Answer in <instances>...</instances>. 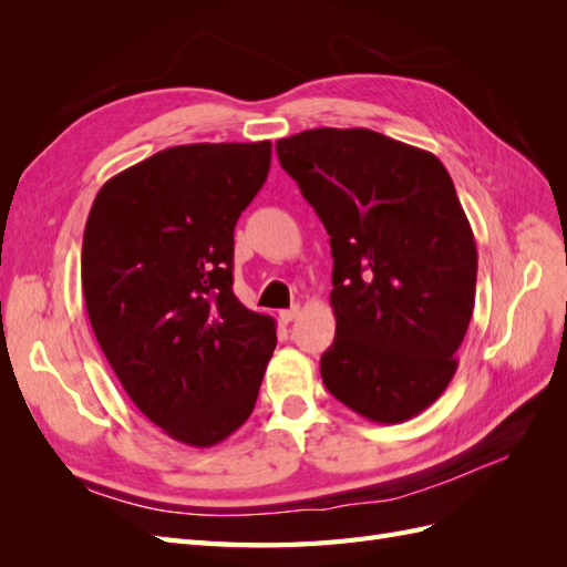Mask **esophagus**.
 <instances>
[{
	"label": "esophagus",
	"mask_w": 567,
	"mask_h": 567,
	"mask_svg": "<svg viewBox=\"0 0 567 567\" xmlns=\"http://www.w3.org/2000/svg\"><path fill=\"white\" fill-rule=\"evenodd\" d=\"M300 317V305H296V307H290V310H281L279 312V319L284 321V323H290V321H296Z\"/></svg>",
	"instance_id": "1"
}]
</instances>
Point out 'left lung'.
Returning a JSON list of instances; mask_svg holds the SVG:
<instances>
[{
    "label": "left lung",
    "mask_w": 567,
    "mask_h": 567,
    "mask_svg": "<svg viewBox=\"0 0 567 567\" xmlns=\"http://www.w3.org/2000/svg\"><path fill=\"white\" fill-rule=\"evenodd\" d=\"M277 156L331 236L323 385L369 421L414 419L450 385L475 302V238L450 173L364 127L305 130Z\"/></svg>",
    "instance_id": "1"
}]
</instances>
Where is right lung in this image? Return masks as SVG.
Returning a JSON list of instances; mask_svg holds the SVG:
<instances>
[{
    "mask_svg": "<svg viewBox=\"0 0 567 567\" xmlns=\"http://www.w3.org/2000/svg\"><path fill=\"white\" fill-rule=\"evenodd\" d=\"M271 144L158 151L99 188L82 238L94 336L130 400L192 447L252 414L277 321L234 296V227L260 192Z\"/></svg>",
    "mask_w": 567,
    "mask_h": 567,
    "instance_id": "add662e5",
    "label": "right lung"
}]
</instances>
